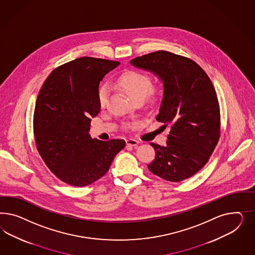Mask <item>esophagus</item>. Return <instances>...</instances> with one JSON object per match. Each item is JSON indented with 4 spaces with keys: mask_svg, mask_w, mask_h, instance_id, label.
Returning a JSON list of instances; mask_svg holds the SVG:
<instances>
[{
    "mask_svg": "<svg viewBox=\"0 0 255 255\" xmlns=\"http://www.w3.org/2000/svg\"><path fill=\"white\" fill-rule=\"evenodd\" d=\"M138 141L133 138H129L126 140V144L128 146H131V147H136L138 145Z\"/></svg>",
    "mask_w": 255,
    "mask_h": 255,
    "instance_id": "34e87169",
    "label": "esophagus"
}]
</instances>
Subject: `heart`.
<instances>
[{
	"instance_id": "heart-1",
	"label": "heart",
	"mask_w": 255,
	"mask_h": 255,
	"mask_svg": "<svg viewBox=\"0 0 255 255\" xmlns=\"http://www.w3.org/2000/svg\"><path fill=\"white\" fill-rule=\"evenodd\" d=\"M117 85L135 101L143 100L147 94L149 97H154L158 93V90L151 87L150 77L145 73L134 70H129L123 73L117 79ZM108 98V86H101L98 91V103L100 107H104L107 104ZM135 124H129L128 127L131 128Z\"/></svg>"
}]
</instances>
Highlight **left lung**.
<instances>
[{
	"instance_id": "1",
	"label": "left lung",
	"mask_w": 255,
	"mask_h": 255,
	"mask_svg": "<svg viewBox=\"0 0 255 255\" xmlns=\"http://www.w3.org/2000/svg\"><path fill=\"white\" fill-rule=\"evenodd\" d=\"M131 63L162 79L163 98L156 120L171 125L165 147L150 143L156 154L148 170L172 182L191 178L209 162L221 135L214 86L196 62L169 51L143 55Z\"/></svg>"
}]
</instances>
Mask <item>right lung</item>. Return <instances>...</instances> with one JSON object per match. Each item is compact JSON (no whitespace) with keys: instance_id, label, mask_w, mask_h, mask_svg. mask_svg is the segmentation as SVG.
<instances>
[{"instance_id":"right-lung-1","label":"right lung","mask_w":255,"mask_h":255,"mask_svg":"<svg viewBox=\"0 0 255 255\" xmlns=\"http://www.w3.org/2000/svg\"><path fill=\"white\" fill-rule=\"evenodd\" d=\"M119 64L78 58L53 70L39 92L33 113L36 148L48 169L66 184L96 181L125 147L124 139L101 141L89 134L91 117L100 111L99 83Z\"/></svg>"}]
</instances>
